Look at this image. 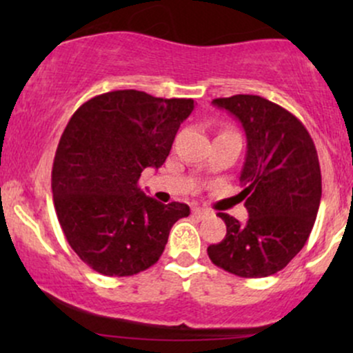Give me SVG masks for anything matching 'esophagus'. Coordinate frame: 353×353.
<instances>
[{
	"mask_svg": "<svg viewBox=\"0 0 353 353\" xmlns=\"http://www.w3.org/2000/svg\"><path fill=\"white\" fill-rule=\"evenodd\" d=\"M210 210H208V209H201V208H194L192 209V216L194 217H197V219H204V217H208V216H210Z\"/></svg>",
	"mask_w": 353,
	"mask_h": 353,
	"instance_id": "obj_1",
	"label": "esophagus"
}]
</instances>
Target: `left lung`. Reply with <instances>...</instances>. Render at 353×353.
I'll use <instances>...</instances> for the list:
<instances>
[{
    "label": "left lung",
    "instance_id": "obj_1",
    "mask_svg": "<svg viewBox=\"0 0 353 353\" xmlns=\"http://www.w3.org/2000/svg\"><path fill=\"white\" fill-rule=\"evenodd\" d=\"M244 128L245 161L241 172L249 219L219 212L228 234L208 247L209 259L239 277L272 275L301 252L309 239L320 197L319 156L303 124L287 109L254 94L212 101Z\"/></svg>",
    "mask_w": 353,
    "mask_h": 353
}]
</instances>
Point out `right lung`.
Masks as SVG:
<instances>
[{
    "mask_svg": "<svg viewBox=\"0 0 353 353\" xmlns=\"http://www.w3.org/2000/svg\"><path fill=\"white\" fill-rule=\"evenodd\" d=\"M192 99L136 89L84 103L61 136L52 164L56 214L71 249L96 272L125 277L159 261L188 204H163L139 188L141 172L168 159Z\"/></svg>",
    "mask_w": 353,
    "mask_h": 353,
    "instance_id": "1",
    "label": "right lung"
}]
</instances>
